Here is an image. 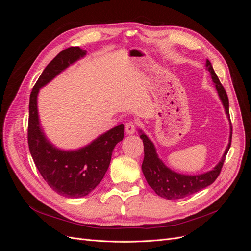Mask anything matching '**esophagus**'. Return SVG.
<instances>
[{"mask_svg":"<svg viewBox=\"0 0 251 251\" xmlns=\"http://www.w3.org/2000/svg\"><path fill=\"white\" fill-rule=\"evenodd\" d=\"M136 127H137V125H136L135 121H128V123L126 125V134H128V135L134 134L136 131Z\"/></svg>","mask_w":251,"mask_h":251,"instance_id":"obj_1","label":"esophagus"}]
</instances>
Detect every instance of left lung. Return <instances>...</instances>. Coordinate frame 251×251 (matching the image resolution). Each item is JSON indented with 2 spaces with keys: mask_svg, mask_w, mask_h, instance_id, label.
<instances>
[{
  "mask_svg": "<svg viewBox=\"0 0 251 251\" xmlns=\"http://www.w3.org/2000/svg\"><path fill=\"white\" fill-rule=\"evenodd\" d=\"M206 67L208 68V71L211 74L212 81L215 82L216 89L218 91L220 98H221V100L223 102L227 116H228V118L230 119L229 101H228V96H227L226 91L222 86V83L220 82L214 68H212L208 59L206 60ZM230 128H231L230 140L228 143V147H227L225 153L221 159V161L219 162V164L214 170L208 173L199 175V176H186V175H180L166 168L160 159L157 157L154 144L151 143V141L142 133L140 135V138L142 139L143 146H144V158H143L141 168L149 185L154 189L155 193L158 196L162 197L164 199L175 200V199L185 198V197L199 192L201 189L214 183L220 175V173H221L224 161L226 159V155L228 153V150L230 148L231 137H232L231 123H230Z\"/></svg>",
  "mask_w": 251,
  "mask_h": 251,
  "instance_id": "1",
  "label": "left lung"
}]
</instances>
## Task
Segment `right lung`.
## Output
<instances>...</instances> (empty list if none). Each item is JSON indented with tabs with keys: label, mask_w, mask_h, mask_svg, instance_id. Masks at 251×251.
<instances>
[{
	"label": "right lung",
	"mask_w": 251,
	"mask_h": 251,
	"mask_svg": "<svg viewBox=\"0 0 251 251\" xmlns=\"http://www.w3.org/2000/svg\"><path fill=\"white\" fill-rule=\"evenodd\" d=\"M86 50L69 47L53 58L30 94L28 146L35 166L47 184L68 198H80L87 196L100 183L107 172L113 150L124 139V125L115 126L94 140L90 146L74 151L55 149L45 138L39 124L36 97L40 88L65 70L75 60L86 55Z\"/></svg>",
	"instance_id": "add662e5"
}]
</instances>
